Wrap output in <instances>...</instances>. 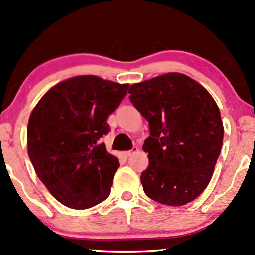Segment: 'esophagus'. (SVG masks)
<instances>
[{
	"instance_id": "esophagus-1",
	"label": "esophagus",
	"mask_w": 255,
	"mask_h": 255,
	"mask_svg": "<svg viewBox=\"0 0 255 255\" xmlns=\"http://www.w3.org/2000/svg\"><path fill=\"white\" fill-rule=\"evenodd\" d=\"M137 150H139V148H137V147H133L130 151L125 152V156H126V157H129V156H131V154H133V153H135V152H137Z\"/></svg>"
}]
</instances>
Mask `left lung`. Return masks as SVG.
<instances>
[{"instance_id":"1","label":"left lung","mask_w":255,"mask_h":255,"mask_svg":"<svg viewBox=\"0 0 255 255\" xmlns=\"http://www.w3.org/2000/svg\"><path fill=\"white\" fill-rule=\"evenodd\" d=\"M129 99L150 125L142 150L145 194L169 206L198 198L211 181L223 145L219 108L203 85L182 73L133 84Z\"/></svg>"}]
</instances>
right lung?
I'll list each match as a JSON object with an SVG mask.
<instances>
[{"label": "right lung", "instance_id": "add662e5", "mask_svg": "<svg viewBox=\"0 0 255 255\" xmlns=\"http://www.w3.org/2000/svg\"><path fill=\"white\" fill-rule=\"evenodd\" d=\"M128 87L78 75L52 86L32 110L28 157L39 180L64 206L90 209L109 197L120 164L99 139L109 131L108 116Z\"/></svg>", "mask_w": 255, "mask_h": 255}]
</instances>
